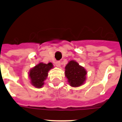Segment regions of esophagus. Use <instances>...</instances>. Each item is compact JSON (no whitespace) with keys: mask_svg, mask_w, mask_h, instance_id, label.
<instances>
[{"mask_svg":"<svg viewBox=\"0 0 122 122\" xmlns=\"http://www.w3.org/2000/svg\"><path fill=\"white\" fill-rule=\"evenodd\" d=\"M55 65L57 67H59L60 66H61V62L59 61H56V63H55Z\"/></svg>","mask_w":122,"mask_h":122,"instance_id":"obj_1","label":"esophagus"}]
</instances>
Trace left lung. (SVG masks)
Segmentation results:
<instances>
[{
  "instance_id": "left-lung-1",
  "label": "left lung",
  "mask_w": 122,
  "mask_h": 122,
  "mask_svg": "<svg viewBox=\"0 0 122 122\" xmlns=\"http://www.w3.org/2000/svg\"><path fill=\"white\" fill-rule=\"evenodd\" d=\"M65 69V76L70 86L77 88L85 83L87 71L77 61L75 60L68 61Z\"/></svg>"
}]
</instances>
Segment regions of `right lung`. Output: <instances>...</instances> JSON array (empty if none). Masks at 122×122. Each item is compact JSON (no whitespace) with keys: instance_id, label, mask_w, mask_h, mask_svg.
Returning <instances> with one entry per match:
<instances>
[{"instance_id":"right-lung-1","label":"right lung","mask_w":122,"mask_h":122,"mask_svg":"<svg viewBox=\"0 0 122 122\" xmlns=\"http://www.w3.org/2000/svg\"><path fill=\"white\" fill-rule=\"evenodd\" d=\"M54 68L52 63H39L29 70L28 73L30 82L36 88H41L44 85L45 81L48 77V73Z\"/></svg>"}]
</instances>
